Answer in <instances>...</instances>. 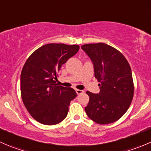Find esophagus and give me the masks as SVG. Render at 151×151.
<instances>
[{"label":"esophagus","mask_w":151,"mask_h":151,"mask_svg":"<svg viewBox=\"0 0 151 151\" xmlns=\"http://www.w3.org/2000/svg\"><path fill=\"white\" fill-rule=\"evenodd\" d=\"M76 93H77V94H83V93H84V91H83V90H79V89H76Z\"/></svg>","instance_id":"1"}]
</instances>
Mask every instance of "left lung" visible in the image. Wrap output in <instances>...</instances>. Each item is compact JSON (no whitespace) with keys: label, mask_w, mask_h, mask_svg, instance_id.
I'll list each match as a JSON object with an SVG mask.
<instances>
[{"label":"left lung","mask_w":151,"mask_h":151,"mask_svg":"<svg viewBox=\"0 0 151 151\" xmlns=\"http://www.w3.org/2000/svg\"><path fill=\"white\" fill-rule=\"evenodd\" d=\"M93 63L95 77L100 93L87 91L89 102L87 115L99 124L117 121L130 106L134 92L132 70L124 55L104 43L87 44L81 47Z\"/></svg>","instance_id":"1"}]
</instances>
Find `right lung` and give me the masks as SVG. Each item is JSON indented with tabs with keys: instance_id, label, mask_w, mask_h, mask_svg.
Returning <instances> with one entry per match:
<instances>
[{
	"instance_id": "right-lung-1",
	"label": "right lung",
	"mask_w": 151,
	"mask_h": 151,
	"mask_svg": "<svg viewBox=\"0 0 151 151\" xmlns=\"http://www.w3.org/2000/svg\"><path fill=\"white\" fill-rule=\"evenodd\" d=\"M79 49L77 45L48 44L27 59L21 71V97L28 112L38 122L55 125L67 116L70 102L77 93L73 88L58 85L55 80L62 65Z\"/></svg>"
}]
</instances>
